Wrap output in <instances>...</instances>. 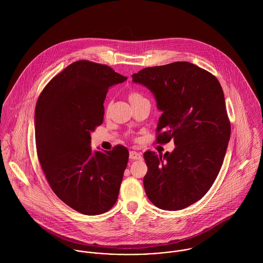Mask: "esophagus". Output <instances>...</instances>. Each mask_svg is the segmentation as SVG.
I'll return each mask as SVG.
<instances>
[{
  "label": "esophagus",
  "instance_id": "esophagus-1",
  "mask_svg": "<svg viewBox=\"0 0 263 263\" xmlns=\"http://www.w3.org/2000/svg\"><path fill=\"white\" fill-rule=\"evenodd\" d=\"M129 158L132 160H141L143 158V156H142L141 153H138L136 151H130L129 152Z\"/></svg>",
  "mask_w": 263,
  "mask_h": 263
}]
</instances>
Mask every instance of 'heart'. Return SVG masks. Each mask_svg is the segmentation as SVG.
Masks as SVG:
<instances>
[{
    "instance_id": "heart-1",
    "label": "heart",
    "mask_w": 263,
    "mask_h": 263,
    "mask_svg": "<svg viewBox=\"0 0 263 263\" xmlns=\"http://www.w3.org/2000/svg\"><path fill=\"white\" fill-rule=\"evenodd\" d=\"M129 101L130 103H134V102H137V101H141V100H144L146 99L140 92H137V91H133L129 93Z\"/></svg>"
}]
</instances>
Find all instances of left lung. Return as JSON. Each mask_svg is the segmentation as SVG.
Here are the masks:
<instances>
[{
    "label": "left lung",
    "mask_w": 263,
    "mask_h": 263,
    "mask_svg": "<svg viewBox=\"0 0 263 263\" xmlns=\"http://www.w3.org/2000/svg\"><path fill=\"white\" fill-rule=\"evenodd\" d=\"M133 81L150 90L162 111L157 143L175 145L164 156L145 152L146 193L159 209H185L212 187L225 158L231 124L221 84L188 62L143 69Z\"/></svg>",
    "instance_id": "8db88e82"
}]
</instances>
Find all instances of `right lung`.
Instances as JSON below:
<instances>
[{
	"label": "right lung",
	"mask_w": 263,
	"mask_h": 263,
	"mask_svg": "<svg viewBox=\"0 0 263 263\" xmlns=\"http://www.w3.org/2000/svg\"><path fill=\"white\" fill-rule=\"evenodd\" d=\"M127 77L110 67L78 61L53 77L35 106L38 160L57 196L77 212L95 216L117 200L128 151H93L91 133L102 124L108 88Z\"/></svg>",
	"instance_id": "add662e5"
}]
</instances>
